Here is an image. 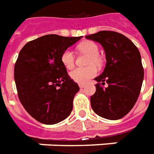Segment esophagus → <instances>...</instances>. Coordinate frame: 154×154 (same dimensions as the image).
<instances>
[{
  "label": "esophagus",
  "mask_w": 154,
  "mask_h": 154,
  "mask_svg": "<svg viewBox=\"0 0 154 154\" xmlns=\"http://www.w3.org/2000/svg\"><path fill=\"white\" fill-rule=\"evenodd\" d=\"M79 88H84V87H85V85H84V84H79Z\"/></svg>",
  "instance_id": "1"
}]
</instances>
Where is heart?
<instances>
[{
	"label": "heart",
	"instance_id": "1",
	"mask_svg": "<svg viewBox=\"0 0 154 154\" xmlns=\"http://www.w3.org/2000/svg\"><path fill=\"white\" fill-rule=\"evenodd\" d=\"M78 50L84 54L89 55L88 67L76 68L70 72L71 79L79 84H85L89 79L94 77L98 73L97 66L102 65V59L100 56V49L94 42L87 40L84 41L78 45ZM61 62L65 68L70 69L75 66V55L70 50H65L60 57Z\"/></svg>",
	"mask_w": 154,
	"mask_h": 154
}]
</instances>
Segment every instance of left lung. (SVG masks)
I'll use <instances>...</instances> for the list:
<instances>
[{
    "label": "left lung",
    "mask_w": 154,
    "mask_h": 154,
    "mask_svg": "<svg viewBox=\"0 0 154 154\" xmlns=\"http://www.w3.org/2000/svg\"><path fill=\"white\" fill-rule=\"evenodd\" d=\"M103 46L106 65L95 78L96 91L90 98L91 107L99 116L117 120L125 116L138 100L144 71L138 49L124 35L103 30L86 35ZM107 82L109 85L103 88Z\"/></svg>",
    "instance_id": "obj_1"
}]
</instances>
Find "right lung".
Returning <instances> with one entry per match:
<instances>
[{"label": "right lung", "instance_id": "add662e5", "mask_svg": "<svg viewBox=\"0 0 154 154\" xmlns=\"http://www.w3.org/2000/svg\"><path fill=\"white\" fill-rule=\"evenodd\" d=\"M80 39L46 35L20 51L14 69L18 97L28 114L42 124L61 122L73 109L79 87L69 76L60 57Z\"/></svg>", "mask_w": 154, "mask_h": 154}]
</instances>
